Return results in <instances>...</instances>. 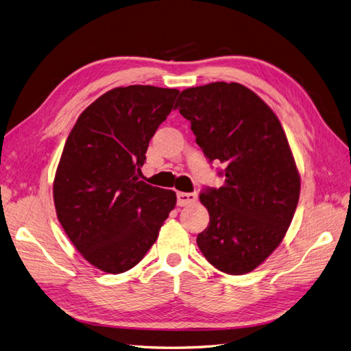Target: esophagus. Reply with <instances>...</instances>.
<instances>
[{
  "label": "esophagus",
  "mask_w": 351,
  "mask_h": 351,
  "mask_svg": "<svg viewBox=\"0 0 351 351\" xmlns=\"http://www.w3.org/2000/svg\"><path fill=\"white\" fill-rule=\"evenodd\" d=\"M197 200V193H184V192H178L177 193V205L178 206H186L193 204V202Z\"/></svg>",
  "instance_id": "34e87169"
}]
</instances>
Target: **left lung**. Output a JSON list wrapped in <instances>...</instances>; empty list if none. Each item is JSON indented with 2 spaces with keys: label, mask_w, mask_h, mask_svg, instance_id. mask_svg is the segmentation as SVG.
Returning <instances> with one entry per match:
<instances>
[{
  "label": "left lung",
  "mask_w": 351,
  "mask_h": 351,
  "mask_svg": "<svg viewBox=\"0 0 351 351\" xmlns=\"http://www.w3.org/2000/svg\"><path fill=\"white\" fill-rule=\"evenodd\" d=\"M176 108L192 124L209 162L226 168L222 187L199 199L209 226L197 246L221 272L253 271L278 247L300 195V176L280 120L240 83L215 82L180 93Z\"/></svg>",
  "instance_id": "8db88e82"
}]
</instances>
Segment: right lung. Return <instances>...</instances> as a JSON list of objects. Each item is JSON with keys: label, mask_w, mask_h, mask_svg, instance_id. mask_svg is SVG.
I'll list each match as a JSON object with an SVG mask.
<instances>
[{"label": "right lung", "mask_w": 351, "mask_h": 351, "mask_svg": "<svg viewBox=\"0 0 351 351\" xmlns=\"http://www.w3.org/2000/svg\"><path fill=\"white\" fill-rule=\"evenodd\" d=\"M180 90L132 84L104 93L70 132L54 180L60 224L82 256L108 274L139 263L176 193L139 178L149 141Z\"/></svg>", "instance_id": "add662e5"}]
</instances>
